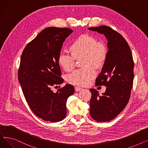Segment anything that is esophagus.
<instances>
[{"label": "esophagus", "instance_id": "34e87169", "mask_svg": "<svg viewBox=\"0 0 148 148\" xmlns=\"http://www.w3.org/2000/svg\"><path fill=\"white\" fill-rule=\"evenodd\" d=\"M82 89H83L81 88H80V87H77V86L75 87V90L76 91H80V90H82Z\"/></svg>", "mask_w": 148, "mask_h": 148}]
</instances>
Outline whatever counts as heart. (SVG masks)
Returning <instances> with one entry per match:
<instances>
[{"instance_id":"heart-1","label":"heart","mask_w":148,"mask_h":148,"mask_svg":"<svg viewBox=\"0 0 148 148\" xmlns=\"http://www.w3.org/2000/svg\"><path fill=\"white\" fill-rule=\"evenodd\" d=\"M69 52H61L58 57L59 65L65 71H72L75 66V59L84 56L83 65L86 66L77 69L68 76V82L77 86H86L94 78V68L102 66L107 59L108 47L103 41H97L95 38L82 35L76 38L69 47Z\"/></svg>"}]
</instances>
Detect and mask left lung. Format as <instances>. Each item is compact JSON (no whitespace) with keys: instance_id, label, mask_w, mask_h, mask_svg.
<instances>
[{"instance_id":"obj_1","label":"left lung","mask_w":148,"mask_h":148,"mask_svg":"<svg viewBox=\"0 0 148 148\" xmlns=\"http://www.w3.org/2000/svg\"><path fill=\"white\" fill-rule=\"evenodd\" d=\"M89 30L104 34L108 40V54L101 72L95 80V86H106L99 95L89 89L90 114L95 121L108 122L114 119L127 105L133 89L134 64L130 46L119 33L110 27L101 26Z\"/></svg>"}]
</instances>
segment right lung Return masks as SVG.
I'll return each instance as SVG.
<instances>
[{
	"label": "right lung",
	"mask_w": 148,
	"mask_h": 148,
	"mask_svg": "<svg viewBox=\"0 0 148 148\" xmlns=\"http://www.w3.org/2000/svg\"><path fill=\"white\" fill-rule=\"evenodd\" d=\"M72 32L67 27H47L21 54L18 79L31 110L44 121L63 120L66 116V100L74 92V87L69 84L56 93L51 90L64 82L58 57L63 42Z\"/></svg>",
	"instance_id": "obj_1"
}]
</instances>
